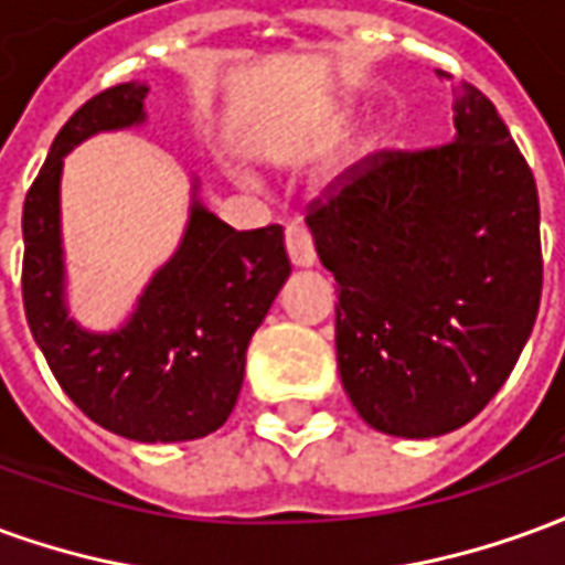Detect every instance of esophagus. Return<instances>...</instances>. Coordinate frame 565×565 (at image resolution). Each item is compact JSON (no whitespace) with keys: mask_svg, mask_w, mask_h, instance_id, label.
Wrapping results in <instances>:
<instances>
[{"mask_svg":"<svg viewBox=\"0 0 565 565\" xmlns=\"http://www.w3.org/2000/svg\"><path fill=\"white\" fill-rule=\"evenodd\" d=\"M287 257L294 263L296 269H311L315 266V245H311V235L299 226L287 230Z\"/></svg>","mask_w":565,"mask_h":565,"instance_id":"esophagus-1","label":"esophagus"}]
</instances>
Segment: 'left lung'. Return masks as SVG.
Here are the masks:
<instances>
[{
	"label": "left lung",
	"instance_id": "obj_1",
	"mask_svg": "<svg viewBox=\"0 0 565 565\" xmlns=\"http://www.w3.org/2000/svg\"><path fill=\"white\" fill-rule=\"evenodd\" d=\"M450 93L448 145L379 153L308 214L339 284L342 387L396 438L469 424L511 375L542 296L533 172L484 93Z\"/></svg>",
	"mask_w": 565,
	"mask_h": 565
}]
</instances>
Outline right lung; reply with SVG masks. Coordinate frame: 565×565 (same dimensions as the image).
Returning a JSON list of instances; mask_svg holds the SVG:
<instances>
[{
  "label": "right lung",
  "instance_id": "obj_1",
  "mask_svg": "<svg viewBox=\"0 0 565 565\" xmlns=\"http://www.w3.org/2000/svg\"><path fill=\"white\" fill-rule=\"evenodd\" d=\"M145 81L93 96L68 117L23 202V308L47 366L93 424L145 445L193 441L221 429L245 381L250 335L290 278L281 226L235 233L190 209L172 257L153 271L111 330L84 327L68 308L60 184L72 150L99 132L148 124Z\"/></svg>",
  "mask_w": 565,
  "mask_h": 565
}]
</instances>
